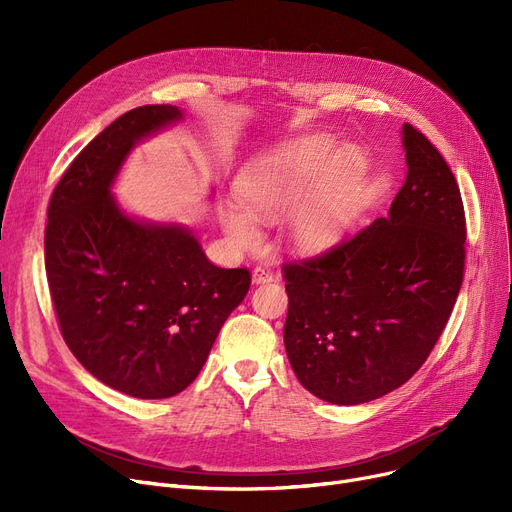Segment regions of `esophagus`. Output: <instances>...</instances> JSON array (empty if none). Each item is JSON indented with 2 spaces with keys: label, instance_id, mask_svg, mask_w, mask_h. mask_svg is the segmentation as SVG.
<instances>
[{
  "label": "esophagus",
  "instance_id": "34e87169",
  "mask_svg": "<svg viewBox=\"0 0 512 512\" xmlns=\"http://www.w3.org/2000/svg\"><path fill=\"white\" fill-rule=\"evenodd\" d=\"M274 280V272L267 265H257L253 270V284H265Z\"/></svg>",
  "mask_w": 512,
  "mask_h": 512
}]
</instances>
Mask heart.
<instances>
[{
  "instance_id": "obj_1",
  "label": "heart",
  "mask_w": 512,
  "mask_h": 512,
  "mask_svg": "<svg viewBox=\"0 0 512 512\" xmlns=\"http://www.w3.org/2000/svg\"><path fill=\"white\" fill-rule=\"evenodd\" d=\"M330 134H305L259 155L240 178V199L220 209L226 234L240 247L261 240V222L288 215L292 245L317 253L346 232L359 207L367 161L355 147H342Z\"/></svg>"
}]
</instances>
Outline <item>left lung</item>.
<instances>
[{"mask_svg":"<svg viewBox=\"0 0 512 512\" xmlns=\"http://www.w3.org/2000/svg\"><path fill=\"white\" fill-rule=\"evenodd\" d=\"M407 178L384 218L284 265V346L297 380L334 405H361L425 363L459 297L465 211L440 151L402 126Z\"/></svg>","mask_w":512,"mask_h":512,"instance_id":"left-lung-1","label":"left lung"}]
</instances>
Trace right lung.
I'll use <instances>...</instances> for the list:
<instances>
[{"label": "right lung", "instance_id": "1", "mask_svg": "<svg viewBox=\"0 0 512 512\" xmlns=\"http://www.w3.org/2000/svg\"><path fill=\"white\" fill-rule=\"evenodd\" d=\"M184 116L143 105L76 155L47 209L45 272L62 336L91 375L134 398H170L199 375L245 267H215L180 224L128 215L112 186L134 145Z\"/></svg>", "mask_w": 512, "mask_h": 512}]
</instances>
